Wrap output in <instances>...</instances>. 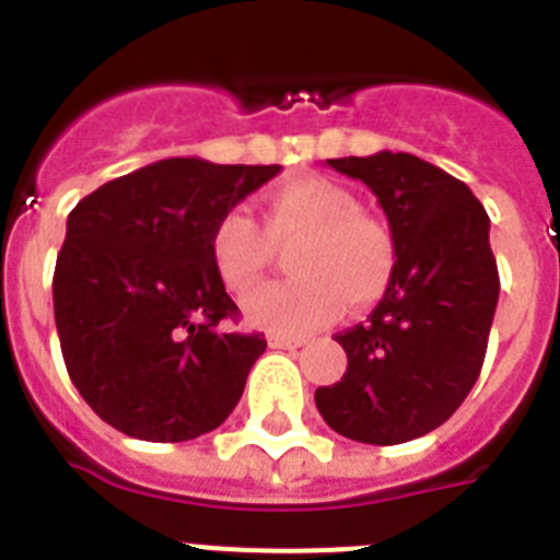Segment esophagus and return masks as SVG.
<instances>
[{
    "instance_id": "obj_1",
    "label": "esophagus",
    "mask_w": 560,
    "mask_h": 560,
    "mask_svg": "<svg viewBox=\"0 0 560 560\" xmlns=\"http://www.w3.org/2000/svg\"><path fill=\"white\" fill-rule=\"evenodd\" d=\"M303 339H289V336H269V348L275 350H296L303 348Z\"/></svg>"
}]
</instances>
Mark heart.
Here are the masks:
<instances>
[{"label": "heart", "instance_id": "1", "mask_svg": "<svg viewBox=\"0 0 560 560\" xmlns=\"http://www.w3.org/2000/svg\"><path fill=\"white\" fill-rule=\"evenodd\" d=\"M266 234L291 241V280L252 291L246 323L277 336H303L339 316L345 300L355 308L375 303L395 275L393 235L378 219L359 212L350 190L323 176H303L266 196ZM210 257L232 291L255 285L269 264L264 230L241 207L221 215L210 232Z\"/></svg>", "mask_w": 560, "mask_h": 560}]
</instances>
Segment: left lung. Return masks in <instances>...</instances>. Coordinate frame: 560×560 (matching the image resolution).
Here are the masks:
<instances>
[{"mask_svg": "<svg viewBox=\"0 0 560 560\" xmlns=\"http://www.w3.org/2000/svg\"><path fill=\"white\" fill-rule=\"evenodd\" d=\"M328 165L375 192L395 275L368 323L336 336L348 373L314 400L341 438L395 446L446 423L477 384L499 300L491 219L465 182L412 153Z\"/></svg>", "mask_w": 560, "mask_h": 560, "instance_id": "left-lung-1", "label": "left lung"}]
</instances>
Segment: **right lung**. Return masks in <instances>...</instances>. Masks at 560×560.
I'll use <instances>...</instances> for the list:
<instances>
[{"instance_id":"obj_1","label":"right lung","mask_w":560,"mask_h":560,"mask_svg":"<svg viewBox=\"0 0 560 560\" xmlns=\"http://www.w3.org/2000/svg\"><path fill=\"white\" fill-rule=\"evenodd\" d=\"M280 165L151 162L67 219L52 305L69 378L108 427L151 443L219 429L266 350L224 330L237 305L210 257L212 224Z\"/></svg>"}]
</instances>
